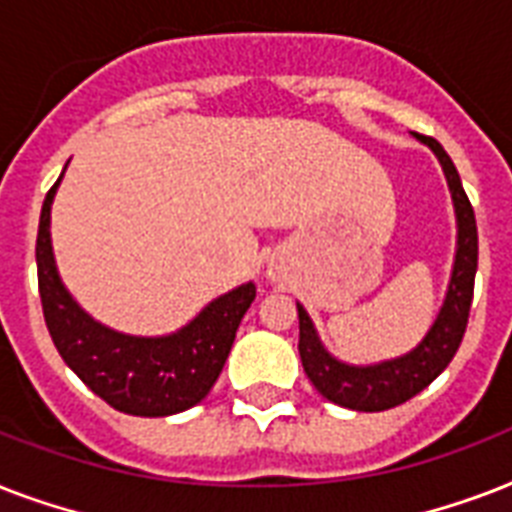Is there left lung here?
Here are the masks:
<instances>
[{"instance_id":"left-lung-1","label":"left lung","mask_w":512,"mask_h":512,"mask_svg":"<svg viewBox=\"0 0 512 512\" xmlns=\"http://www.w3.org/2000/svg\"><path fill=\"white\" fill-rule=\"evenodd\" d=\"M414 138L425 143L438 156L449 191H452L454 215H457V255H454L452 279H449L444 305H441L433 327L428 329V335L422 337L417 348H412L404 356L372 366H350L337 361L332 353L324 350L311 316L305 313L303 305L297 303V316H300L297 350L303 358L308 380L327 401L353 409V412H385V409L404 404V401L417 396L420 390L428 388L430 382L449 366V361L460 348L465 327H468L478 268L476 215H473L468 193L460 183L457 167L444 151V146L428 135H414Z\"/></svg>"}]
</instances>
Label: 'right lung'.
Instances as JSON below:
<instances>
[{"mask_svg": "<svg viewBox=\"0 0 512 512\" xmlns=\"http://www.w3.org/2000/svg\"><path fill=\"white\" fill-rule=\"evenodd\" d=\"M60 177L44 196L36 233L39 297L55 348L76 377L119 412L167 417L191 409L223 372L236 329L255 300V284L220 295L172 335L135 337L103 327L68 295L55 268L50 209Z\"/></svg>", "mask_w": 512, "mask_h": 512, "instance_id": "1", "label": "right lung"}]
</instances>
